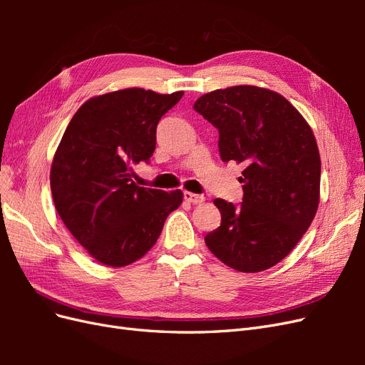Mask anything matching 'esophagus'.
Returning a JSON list of instances; mask_svg holds the SVG:
<instances>
[{
    "label": "esophagus",
    "instance_id": "esophagus-1",
    "mask_svg": "<svg viewBox=\"0 0 365 365\" xmlns=\"http://www.w3.org/2000/svg\"><path fill=\"white\" fill-rule=\"evenodd\" d=\"M184 200L187 202H192V204H202L205 201V196L204 195H196L192 192H184Z\"/></svg>",
    "mask_w": 365,
    "mask_h": 365
}]
</instances>
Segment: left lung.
I'll return each mask as SVG.
<instances>
[{"label": "left lung", "mask_w": 365, "mask_h": 365, "mask_svg": "<svg viewBox=\"0 0 365 365\" xmlns=\"http://www.w3.org/2000/svg\"><path fill=\"white\" fill-rule=\"evenodd\" d=\"M193 109L217 128L222 161L245 165L244 201H213L220 227L205 245L236 271L268 269L295 248L318 210L322 160L314 132L282 94L260 86L215 90Z\"/></svg>", "instance_id": "obj_1"}]
</instances>
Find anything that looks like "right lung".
<instances>
[{
  "label": "right lung",
  "instance_id": "add662e5",
  "mask_svg": "<svg viewBox=\"0 0 365 365\" xmlns=\"http://www.w3.org/2000/svg\"><path fill=\"white\" fill-rule=\"evenodd\" d=\"M184 91L126 88L86 101L54 152L50 187L62 222L93 259L121 268L155 245L182 192L137 185L134 165L149 161L157 125Z\"/></svg>",
  "mask_w": 365,
  "mask_h": 365
}]
</instances>
